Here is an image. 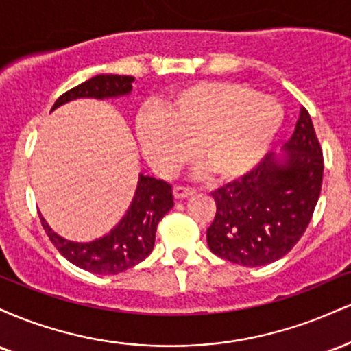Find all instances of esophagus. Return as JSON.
Listing matches in <instances>:
<instances>
[{
    "label": "esophagus",
    "instance_id": "1",
    "mask_svg": "<svg viewBox=\"0 0 351 351\" xmlns=\"http://www.w3.org/2000/svg\"><path fill=\"white\" fill-rule=\"evenodd\" d=\"M173 195H175V198L184 199V198H188V196L195 195V189L186 188V186H175L173 188Z\"/></svg>",
    "mask_w": 351,
    "mask_h": 351
}]
</instances>
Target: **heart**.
<instances>
[{
    "label": "heart",
    "mask_w": 351,
    "mask_h": 351,
    "mask_svg": "<svg viewBox=\"0 0 351 351\" xmlns=\"http://www.w3.org/2000/svg\"><path fill=\"white\" fill-rule=\"evenodd\" d=\"M284 112L271 97L234 80H203L173 92L163 110L140 115L136 132L148 163L158 175L175 176L193 158L209 178L232 181L264 158Z\"/></svg>",
    "instance_id": "heart-1"
}]
</instances>
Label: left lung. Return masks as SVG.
<instances>
[{"mask_svg":"<svg viewBox=\"0 0 351 351\" xmlns=\"http://www.w3.org/2000/svg\"><path fill=\"white\" fill-rule=\"evenodd\" d=\"M284 148L213 193L216 216L206 237L216 256L257 267L284 257L304 236L324 178V153L305 107Z\"/></svg>","mask_w":351,"mask_h":351,"instance_id":"1","label":"left lung"}]
</instances>
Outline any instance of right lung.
<instances>
[{
	"label": "right lung",
	"mask_w": 351,
	"mask_h": 351,
	"mask_svg": "<svg viewBox=\"0 0 351 351\" xmlns=\"http://www.w3.org/2000/svg\"><path fill=\"white\" fill-rule=\"evenodd\" d=\"M132 75L100 74L72 87L56 100L52 110L74 99H108L132 90ZM173 208V189L167 181L140 175L130 208L108 234L90 243H75L56 234L41 216V224L56 249L84 271L112 276L147 259L155 244L156 226Z\"/></svg>",
	"instance_id": "add662e5"
}]
</instances>
